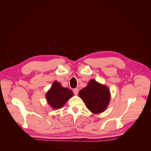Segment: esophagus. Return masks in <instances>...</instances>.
Masks as SVG:
<instances>
[{"label":"esophagus","mask_w":151,"mask_h":151,"mask_svg":"<svg viewBox=\"0 0 151 151\" xmlns=\"http://www.w3.org/2000/svg\"><path fill=\"white\" fill-rule=\"evenodd\" d=\"M73 92H74V94L75 95H77V94H78V93H79V89L78 88L74 89V90H73Z\"/></svg>","instance_id":"1"}]
</instances>
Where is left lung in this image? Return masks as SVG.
<instances>
[{"instance_id":"8db88e82","label":"left lung","mask_w":151,"mask_h":151,"mask_svg":"<svg viewBox=\"0 0 151 151\" xmlns=\"http://www.w3.org/2000/svg\"><path fill=\"white\" fill-rule=\"evenodd\" d=\"M79 95L86 107L94 113L104 111L110 100L108 88L94 79L91 80L88 86L79 91Z\"/></svg>"}]
</instances>
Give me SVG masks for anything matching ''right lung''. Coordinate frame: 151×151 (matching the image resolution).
<instances>
[{
  "mask_svg": "<svg viewBox=\"0 0 151 151\" xmlns=\"http://www.w3.org/2000/svg\"><path fill=\"white\" fill-rule=\"evenodd\" d=\"M74 95L69 89L63 88L61 84L55 81L51 88L46 94L48 104L54 109L62 108L67 100Z\"/></svg>",
  "mask_w": 151,
  "mask_h": 151,
  "instance_id": "right-lung-1",
  "label": "right lung"
}]
</instances>
